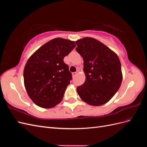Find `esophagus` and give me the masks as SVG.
Wrapping results in <instances>:
<instances>
[{"label": "esophagus", "mask_w": 147, "mask_h": 147, "mask_svg": "<svg viewBox=\"0 0 147 147\" xmlns=\"http://www.w3.org/2000/svg\"><path fill=\"white\" fill-rule=\"evenodd\" d=\"M77 72H73V73L72 74V76H73V77L75 76V75H77Z\"/></svg>", "instance_id": "obj_1"}]
</instances>
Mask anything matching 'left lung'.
I'll return each mask as SVG.
<instances>
[{
	"instance_id": "left-lung-1",
	"label": "left lung",
	"mask_w": 147,
	"mask_h": 147,
	"mask_svg": "<svg viewBox=\"0 0 147 147\" xmlns=\"http://www.w3.org/2000/svg\"><path fill=\"white\" fill-rule=\"evenodd\" d=\"M84 61L86 80L77 91L82 100L92 106L108 102L123 80L121 63L114 51L97 40L84 37L75 42Z\"/></svg>"
}]
</instances>
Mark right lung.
<instances>
[{
	"label": "right lung",
	"instance_id": "obj_1",
	"mask_svg": "<svg viewBox=\"0 0 147 147\" xmlns=\"http://www.w3.org/2000/svg\"><path fill=\"white\" fill-rule=\"evenodd\" d=\"M76 47L74 41L56 38L30 56L23 72L24 84L30 99L37 106L50 109L59 104L72 80L64 57Z\"/></svg>",
	"mask_w": 147,
	"mask_h": 147
}]
</instances>
